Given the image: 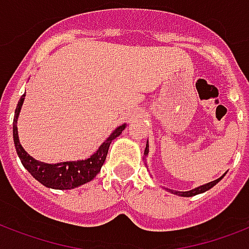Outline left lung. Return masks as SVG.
Listing matches in <instances>:
<instances>
[{"mask_svg": "<svg viewBox=\"0 0 249 249\" xmlns=\"http://www.w3.org/2000/svg\"><path fill=\"white\" fill-rule=\"evenodd\" d=\"M143 154H145V157L149 154V143L146 142V148H145V152H143ZM226 176V173L223 174L222 177H219L218 179H215V181H211L209 182V183H204V185L202 186H198V187H195V189H193V190H189V191H176V190H170L171 194H176V195H179V196H194V195H198V194H202V193H206L207 190H210L211 187H213V186L216 185L220 179H222L223 177Z\"/></svg>", "mask_w": 249, "mask_h": 249, "instance_id": "obj_1", "label": "left lung"}]
</instances>
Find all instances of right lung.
Segmentation results:
<instances>
[{
	"label": "right lung",
	"instance_id": "add662e5",
	"mask_svg": "<svg viewBox=\"0 0 249 249\" xmlns=\"http://www.w3.org/2000/svg\"><path fill=\"white\" fill-rule=\"evenodd\" d=\"M25 96L26 95H22L19 101H18L16 113H14V120H13L14 146H16L17 154L21 160L23 167L36 178V181L40 182L42 185L49 187V189L71 190V189H75V187H79V186L92 181L100 173L101 166L106 162L110 142L123 133L126 124L117 126L109 134V137L99 146L96 152L93 153L91 157L86 158V160L59 162V163H46V162L36 161V158L31 157L30 154L22 148L21 142H19V137H18L17 121H18V116H19L22 106H23Z\"/></svg>",
	"mask_w": 249,
	"mask_h": 249
}]
</instances>
